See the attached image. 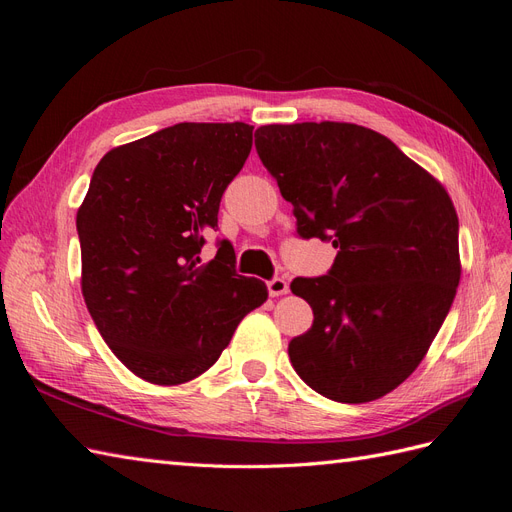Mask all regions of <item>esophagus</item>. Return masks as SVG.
Returning <instances> with one entry per match:
<instances>
[{
    "instance_id": "esophagus-1",
    "label": "esophagus",
    "mask_w": 512,
    "mask_h": 512,
    "mask_svg": "<svg viewBox=\"0 0 512 512\" xmlns=\"http://www.w3.org/2000/svg\"><path fill=\"white\" fill-rule=\"evenodd\" d=\"M267 286H269L271 297H282V294H288L290 290L286 277H273V280L267 282Z\"/></svg>"
}]
</instances>
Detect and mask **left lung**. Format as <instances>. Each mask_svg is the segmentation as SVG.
<instances>
[{
	"instance_id": "1",
	"label": "left lung",
	"mask_w": 512,
	"mask_h": 512,
	"mask_svg": "<svg viewBox=\"0 0 512 512\" xmlns=\"http://www.w3.org/2000/svg\"><path fill=\"white\" fill-rule=\"evenodd\" d=\"M260 162L292 203L301 239L331 241L327 275L290 290L314 324L288 354L312 389L374 401L423 361L459 286V220L446 190L391 138L335 121L256 130Z\"/></svg>"
}]
</instances>
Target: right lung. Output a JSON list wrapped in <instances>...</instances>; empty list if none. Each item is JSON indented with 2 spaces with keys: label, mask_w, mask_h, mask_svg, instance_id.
I'll list each match as a JSON object with an SVG mask.
<instances>
[{
  "label": "right lung",
  "mask_w": 512,
  "mask_h": 512,
  "mask_svg": "<svg viewBox=\"0 0 512 512\" xmlns=\"http://www.w3.org/2000/svg\"><path fill=\"white\" fill-rule=\"evenodd\" d=\"M252 132L243 121L175 123L108 151L91 175L76 213L83 297L108 348L147 382L203 374L269 297L237 273L228 241L200 260Z\"/></svg>",
  "instance_id": "add662e5"
}]
</instances>
